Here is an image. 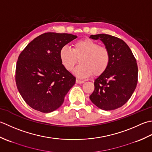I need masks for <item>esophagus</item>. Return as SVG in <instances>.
<instances>
[{
	"mask_svg": "<svg viewBox=\"0 0 152 152\" xmlns=\"http://www.w3.org/2000/svg\"><path fill=\"white\" fill-rule=\"evenodd\" d=\"M76 83H77V84H82V83H84V81H83V80H79V79H77Z\"/></svg>",
	"mask_w": 152,
	"mask_h": 152,
	"instance_id": "esophagus-1",
	"label": "esophagus"
}]
</instances>
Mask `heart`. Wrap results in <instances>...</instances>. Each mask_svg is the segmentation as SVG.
<instances>
[{
  "mask_svg": "<svg viewBox=\"0 0 152 152\" xmlns=\"http://www.w3.org/2000/svg\"><path fill=\"white\" fill-rule=\"evenodd\" d=\"M60 59L63 66L67 71H72L79 59V65L74 70L75 75L84 79L103 73L110 63V53L104 46L91 39L78 41L73 44V49L64 45L60 50Z\"/></svg>",
  "mask_w": 152,
  "mask_h": 152,
  "instance_id": "heart-1",
  "label": "heart"
}]
</instances>
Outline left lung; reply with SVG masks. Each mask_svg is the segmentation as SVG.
Returning a JSON list of instances; mask_svg holds the SVG:
<instances>
[{
    "instance_id": "left-lung-1",
    "label": "left lung",
    "mask_w": 152,
    "mask_h": 152,
    "mask_svg": "<svg viewBox=\"0 0 152 152\" xmlns=\"http://www.w3.org/2000/svg\"><path fill=\"white\" fill-rule=\"evenodd\" d=\"M89 38L100 40L110 53L109 65L94 80V91L89 98L101 110L117 109L129 100L137 87V60L129 46L117 37L98 34Z\"/></svg>"
}]
</instances>
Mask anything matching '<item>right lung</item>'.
I'll use <instances>...</instances> for the list:
<instances>
[{"label":"right lung","instance_id":"add662e5","mask_svg":"<svg viewBox=\"0 0 152 152\" xmlns=\"http://www.w3.org/2000/svg\"><path fill=\"white\" fill-rule=\"evenodd\" d=\"M68 33H45L21 52L15 69L20 94L33 109L50 113L60 107L76 78L61 64L60 50L77 38Z\"/></svg>","mask_w":152,"mask_h":152}]
</instances>
